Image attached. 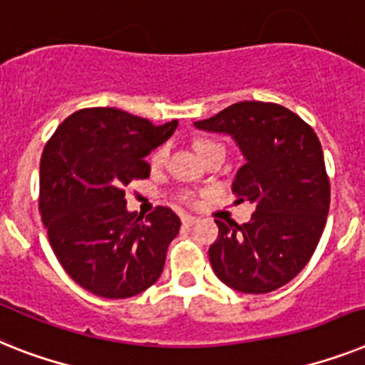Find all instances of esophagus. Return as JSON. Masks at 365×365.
Instances as JSON below:
<instances>
[{"label": "esophagus", "mask_w": 365, "mask_h": 365, "mask_svg": "<svg viewBox=\"0 0 365 365\" xmlns=\"http://www.w3.org/2000/svg\"><path fill=\"white\" fill-rule=\"evenodd\" d=\"M180 222H182V224L185 225H194L195 222H197V218H195V216H182V218H180Z\"/></svg>", "instance_id": "1"}]
</instances>
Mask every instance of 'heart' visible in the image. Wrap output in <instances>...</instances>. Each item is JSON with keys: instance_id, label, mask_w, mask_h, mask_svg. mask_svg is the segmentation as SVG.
I'll return each instance as SVG.
<instances>
[{"instance_id": "b5f03b06", "label": "heart", "mask_w": 365, "mask_h": 365, "mask_svg": "<svg viewBox=\"0 0 365 365\" xmlns=\"http://www.w3.org/2000/svg\"><path fill=\"white\" fill-rule=\"evenodd\" d=\"M195 147H197V153H200V155H203L205 150L215 149V147H222V145H220V143H216V141H212V140H200ZM168 153H170L168 145L158 147V149H156L155 153L150 155V165H153V168H160V165H164L165 160H168ZM185 200L188 201L190 195H185Z\"/></svg>"}]
</instances>
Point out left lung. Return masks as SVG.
<instances>
[{
    "label": "left lung",
    "instance_id": "left-lung-1",
    "mask_svg": "<svg viewBox=\"0 0 365 365\" xmlns=\"http://www.w3.org/2000/svg\"><path fill=\"white\" fill-rule=\"evenodd\" d=\"M194 126L237 143L244 164L231 186L235 203L255 205L242 225L215 220L212 270L240 293L276 291L308 264L327 224L330 182L321 141L297 113L272 102H237Z\"/></svg>",
    "mask_w": 365,
    "mask_h": 365
}]
</instances>
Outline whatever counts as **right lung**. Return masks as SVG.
<instances>
[{"label": "right lung", "mask_w": 365, "mask_h": 365, "mask_svg": "<svg viewBox=\"0 0 365 365\" xmlns=\"http://www.w3.org/2000/svg\"><path fill=\"white\" fill-rule=\"evenodd\" d=\"M177 125L86 108L57 126L42 150V224L65 272L96 297H135L160 278L180 220L168 207L138 218L126 209L125 186L149 177L145 156Z\"/></svg>", "instance_id": "1"}]
</instances>
